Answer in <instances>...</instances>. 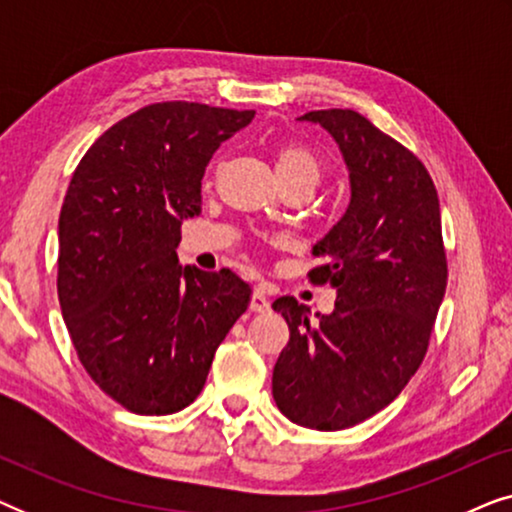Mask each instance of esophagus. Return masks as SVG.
<instances>
[{
    "mask_svg": "<svg viewBox=\"0 0 512 512\" xmlns=\"http://www.w3.org/2000/svg\"><path fill=\"white\" fill-rule=\"evenodd\" d=\"M249 310H251V312H258V314L270 312V300L265 298V293H263V291H254V293H251Z\"/></svg>",
    "mask_w": 512,
    "mask_h": 512,
    "instance_id": "34e87169",
    "label": "esophagus"
}]
</instances>
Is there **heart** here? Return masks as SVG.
<instances>
[{
  "label": "heart",
  "instance_id": "heart-1",
  "mask_svg": "<svg viewBox=\"0 0 512 512\" xmlns=\"http://www.w3.org/2000/svg\"><path fill=\"white\" fill-rule=\"evenodd\" d=\"M275 170L282 184L293 179H305L317 184L321 174V160L310 146L300 142H284L275 149Z\"/></svg>",
  "mask_w": 512,
  "mask_h": 512
}]
</instances>
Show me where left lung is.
Listing matches in <instances>:
<instances>
[{"mask_svg":"<svg viewBox=\"0 0 512 512\" xmlns=\"http://www.w3.org/2000/svg\"><path fill=\"white\" fill-rule=\"evenodd\" d=\"M349 170L347 212L312 247V284H331V314L282 296L272 310L289 345L272 370V396L293 424L340 431L373 417L422 366L443 303L447 258L431 174L415 153L352 109H321Z\"/></svg>","mask_w":512,"mask_h":512,"instance_id":"8db88e82","label":"left lung"}]
</instances>
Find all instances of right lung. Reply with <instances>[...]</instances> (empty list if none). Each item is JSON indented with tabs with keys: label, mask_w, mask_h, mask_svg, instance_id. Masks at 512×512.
Wrapping results in <instances>:
<instances>
[{
	"label": "right lung",
	"mask_w": 512,
	"mask_h": 512,
	"mask_svg": "<svg viewBox=\"0 0 512 512\" xmlns=\"http://www.w3.org/2000/svg\"><path fill=\"white\" fill-rule=\"evenodd\" d=\"M256 111L158 102L86 151L58 223V298L86 373L137 415H172L205 387L216 347L249 305L230 270L181 268V221L202 209L221 142Z\"/></svg>",
	"instance_id": "1"
}]
</instances>
